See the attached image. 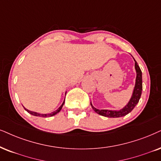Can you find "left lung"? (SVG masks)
Returning <instances> with one entry per match:
<instances>
[{
	"label": "left lung",
	"instance_id": "1",
	"mask_svg": "<svg viewBox=\"0 0 161 161\" xmlns=\"http://www.w3.org/2000/svg\"><path fill=\"white\" fill-rule=\"evenodd\" d=\"M135 69H136V72H137L135 87V89H134L133 94H132V97L131 99H130V101L129 102V103H128V104L126 105L123 109L119 110V111H109V110L97 109L96 108L93 106L91 103V105L92 106V108L93 109V111H94L96 113L99 114V115L104 116V117L116 118V117H124V116L127 115L128 114L131 112L132 110L135 108L136 105L137 104L138 102L140 100V97H141L142 90H143L142 72L136 61H135Z\"/></svg>",
	"mask_w": 161,
	"mask_h": 161
}]
</instances>
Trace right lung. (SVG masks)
<instances>
[{
  "instance_id": "1",
  "label": "right lung",
  "mask_w": 161,
  "mask_h": 161,
  "mask_svg": "<svg viewBox=\"0 0 161 161\" xmlns=\"http://www.w3.org/2000/svg\"><path fill=\"white\" fill-rule=\"evenodd\" d=\"M64 101L63 102L62 105H61V106H60L59 108H58L57 109L56 111H53V112H52V113H50V114H38V113L34 112V111H29V110H28V109H26L25 108H24V109H25L26 111H27L28 113L30 114H32V115H33V116H36V117H52V116H54V115H56L57 113H58V112H59V111H61V109H62V106H63V105H64Z\"/></svg>"
}]
</instances>
